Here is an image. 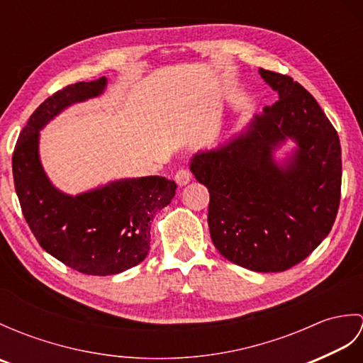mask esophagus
Returning <instances> with one entry per match:
<instances>
[{"label": "esophagus", "mask_w": 363, "mask_h": 363, "mask_svg": "<svg viewBox=\"0 0 363 363\" xmlns=\"http://www.w3.org/2000/svg\"><path fill=\"white\" fill-rule=\"evenodd\" d=\"M191 172L189 168H181V169H177L176 172V174H174V181H176V184L179 187H184V186H187V184L191 181Z\"/></svg>", "instance_id": "esophagus-1"}]
</instances>
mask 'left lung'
Returning a JSON list of instances; mask_svg holds the SVG:
<instances>
[{
    "label": "left lung",
    "instance_id": "obj_1",
    "mask_svg": "<svg viewBox=\"0 0 363 363\" xmlns=\"http://www.w3.org/2000/svg\"><path fill=\"white\" fill-rule=\"evenodd\" d=\"M259 73L279 99L229 143L195 154L190 169L209 189L207 221L221 256L276 273L303 262L333 229L342 148L333 123L299 82L264 68ZM287 138L298 148L279 167L272 150Z\"/></svg>",
    "mask_w": 363,
    "mask_h": 363
}]
</instances>
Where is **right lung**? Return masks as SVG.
Wrapping results in <instances>:
<instances>
[{"instance_id":"1","label":"right lung","mask_w":363,"mask_h":363,"mask_svg":"<svg viewBox=\"0 0 363 363\" xmlns=\"http://www.w3.org/2000/svg\"><path fill=\"white\" fill-rule=\"evenodd\" d=\"M107 79L76 82L46 98L18 135L12 173L21 212L38 245L76 272L118 274L148 256L150 225L172 203L176 182L134 177L70 196L46 177L38 159V130L65 107L103 94Z\"/></svg>"}]
</instances>
